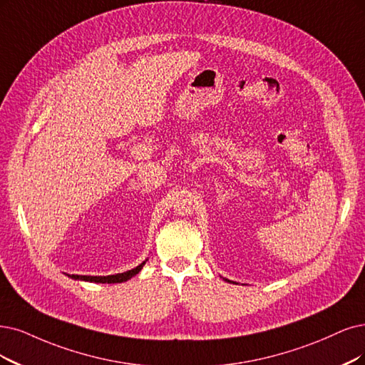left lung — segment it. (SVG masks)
Listing matches in <instances>:
<instances>
[{
  "mask_svg": "<svg viewBox=\"0 0 365 365\" xmlns=\"http://www.w3.org/2000/svg\"><path fill=\"white\" fill-rule=\"evenodd\" d=\"M224 279H225L227 282H233V284H236V282H235V281H230V279H227V278H224Z\"/></svg>",
  "mask_w": 365,
  "mask_h": 365,
  "instance_id": "8db88e82",
  "label": "left lung"
}]
</instances>
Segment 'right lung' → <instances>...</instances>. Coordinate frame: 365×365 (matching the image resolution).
I'll use <instances>...</instances> for the list:
<instances>
[{"label": "right lung", "mask_w": 365, "mask_h": 365, "mask_svg": "<svg viewBox=\"0 0 365 365\" xmlns=\"http://www.w3.org/2000/svg\"><path fill=\"white\" fill-rule=\"evenodd\" d=\"M147 262V259H145ZM145 262H143L141 264H138L137 267L130 269V271H126L123 274H115V275H108V277H91V275H69L72 279H79V281H88V282H101V284H114V282H125L128 279H130L132 277L137 275L138 272H141L143 266L145 264Z\"/></svg>", "instance_id": "1"}]
</instances>
